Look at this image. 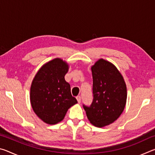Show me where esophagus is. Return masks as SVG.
I'll use <instances>...</instances> for the list:
<instances>
[{"instance_id":"obj_1","label":"esophagus","mask_w":155,"mask_h":155,"mask_svg":"<svg viewBox=\"0 0 155 155\" xmlns=\"http://www.w3.org/2000/svg\"><path fill=\"white\" fill-rule=\"evenodd\" d=\"M77 100L78 103H81V97L80 96H77Z\"/></svg>"}]
</instances>
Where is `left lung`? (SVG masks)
I'll list each match as a JSON object with an SVG mask.
<instances>
[{"label":"left lung","mask_w":155,"mask_h":155,"mask_svg":"<svg viewBox=\"0 0 155 155\" xmlns=\"http://www.w3.org/2000/svg\"><path fill=\"white\" fill-rule=\"evenodd\" d=\"M91 72L93 101L90 106L83 107L91 124L103 127L115 121L124 111L127 86L115 65L106 60L99 59Z\"/></svg>","instance_id":"left-lung-1"}]
</instances>
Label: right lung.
<instances>
[{
    "label": "right lung",
    "mask_w": 155,
    "mask_h": 155,
    "mask_svg": "<svg viewBox=\"0 0 155 155\" xmlns=\"http://www.w3.org/2000/svg\"><path fill=\"white\" fill-rule=\"evenodd\" d=\"M68 70L67 63L54 59L40 68L31 84V106L35 114L47 124L61 122L68 109L77 103L71 94L70 84L64 78Z\"/></svg>",
    "instance_id": "right-lung-1"
}]
</instances>
